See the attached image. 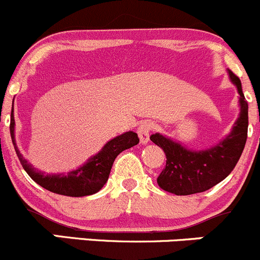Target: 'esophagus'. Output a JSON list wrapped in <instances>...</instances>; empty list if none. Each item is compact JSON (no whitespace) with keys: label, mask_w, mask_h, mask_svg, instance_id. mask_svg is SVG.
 I'll return each instance as SVG.
<instances>
[{"label":"esophagus","mask_w":260,"mask_h":260,"mask_svg":"<svg viewBox=\"0 0 260 260\" xmlns=\"http://www.w3.org/2000/svg\"><path fill=\"white\" fill-rule=\"evenodd\" d=\"M153 127H155V125H153V123L148 122V120L147 122L141 123V125L138 127L137 132H138V137H140L141 143H142V145H146V143L148 142V140H150V133H151V131L153 129Z\"/></svg>","instance_id":"obj_1"}]
</instances>
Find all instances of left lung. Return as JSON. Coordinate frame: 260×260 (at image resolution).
<instances>
[{
    "label": "left lung",
    "instance_id": "left-lung-1",
    "mask_svg": "<svg viewBox=\"0 0 260 260\" xmlns=\"http://www.w3.org/2000/svg\"><path fill=\"white\" fill-rule=\"evenodd\" d=\"M228 72L240 95V114L226 138L208 150L193 151L160 133L150 137L166 155V165L157 178L164 190L176 196L206 191L222 181L238 164L248 137V102L239 77L230 70Z\"/></svg>",
    "mask_w": 260,
    "mask_h": 260
}]
</instances>
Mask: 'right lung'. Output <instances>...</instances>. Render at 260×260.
<instances>
[{"instance_id":"add662e5","label":"right lung","mask_w":260,"mask_h":260,"mask_svg":"<svg viewBox=\"0 0 260 260\" xmlns=\"http://www.w3.org/2000/svg\"><path fill=\"white\" fill-rule=\"evenodd\" d=\"M10 133H11V140L17 157L27 175L47 190L62 194V196H69V197H85V196L98 193L107 183L115 157L122 151L133 147L140 142L137 133L129 131L105 143L104 147L96 155L90 157L84 165L77 168L76 170H72L67 174H48L32 168L31 164L27 162V160H25L24 156L20 153L16 141H15L14 113L11 114Z\"/></svg>"}]
</instances>
